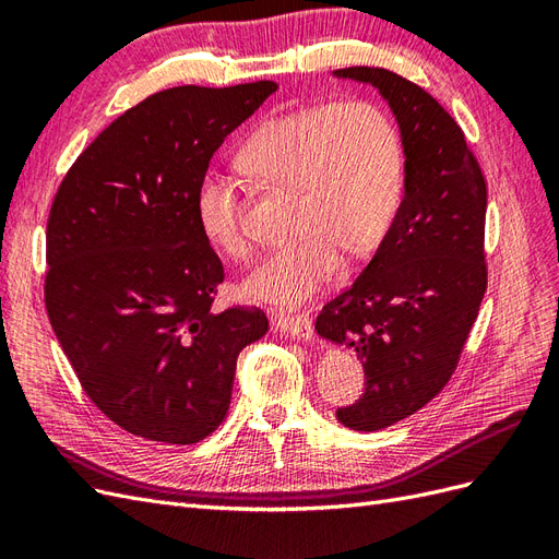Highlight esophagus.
<instances>
[{
	"instance_id": "obj_1",
	"label": "esophagus",
	"mask_w": 559,
	"mask_h": 559,
	"mask_svg": "<svg viewBox=\"0 0 559 559\" xmlns=\"http://www.w3.org/2000/svg\"><path fill=\"white\" fill-rule=\"evenodd\" d=\"M273 329L286 337H300V341H310L314 335L310 314H275Z\"/></svg>"
}]
</instances>
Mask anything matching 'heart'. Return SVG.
Here are the masks:
<instances>
[{"label":"heart","mask_w":559,"mask_h":559,"mask_svg":"<svg viewBox=\"0 0 559 559\" xmlns=\"http://www.w3.org/2000/svg\"><path fill=\"white\" fill-rule=\"evenodd\" d=\"M240 160L265 183L294 189L300 238L270 253L245 282L267 302L296 306L329 286L343 251L366 257L384 240L405 191L401 132L382 107L354 99L270 118L240 148ZM195 216L205 238L228 259L249 257L240 183L207 170L195 191Z\"/></svg>","instance_id":"obj_1"}]
</instances>
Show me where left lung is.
I'll use <instances>...</instances> for the list:
<instances>
[{
  "label": "left lung",
  "instance_id": "left-lung-1",
  "mask_svg": "<svg viewBox=\"0 0 559 559\" xmlns=\"http://www.w3.org/2000/svg\"><path fill=\"white\" fill-rule=\"evenodd\" d=\"M333 74L380 91L405 151V193L392 228L314 324L364 364L366 392L335 411L337 421L378 431L425 408L460 364L487 289V183L462 128L425 88L382 67Z\"/></svg>",
  "mask_w": 559,
  "mask_h": 559
}]
</instances>
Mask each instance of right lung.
<instances>
[{
    "label": "right lung",
    "instance_id": "add662e5",
    "mask_svg": "<svg viewBox=\"0 0 559 559\" xmlns=\"http://www.w3.org/2000/svg\"><path fill=\"white\" fill-rule=\"evenodd\" d=\"M277 91L177 86L97 134L46 226V312L83 392L114 425L191 445L222 425L259 308H214L224 265L195 216L214 151Z\"/></svg>",
    "mask_w": 559,
    "mask_h": 559
}]
</instances>
